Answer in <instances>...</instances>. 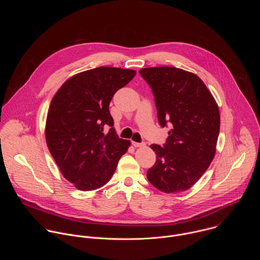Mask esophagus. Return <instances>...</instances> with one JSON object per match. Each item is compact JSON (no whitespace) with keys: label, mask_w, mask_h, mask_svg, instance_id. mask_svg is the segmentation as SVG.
<instances>
[{"label":"esophagus","mask_w":260,"mask_h":260,"mask_svg":"<svg viewBox=\"0 0 260 260\" xmlns=\"http://www.w3.org/2000/svg\"><path fill=\"white\" fill-rule=\"evenodd\" d=\"M133 145L135 146V147H145L146 146V144L145 143H138V142H133Z\"/></svg>","instance_id":"obj_1"}]
</instances>
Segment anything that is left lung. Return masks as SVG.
Segmentation results:
<instances>
[{
    "mask_svg": "<svg viewBox=\"0 0 260 260\" xmlns=\"http://www.w3.org/2000/svg\"><path fill=\"white\" fill-rule=\"evenodd\" d=\"M141 76L154 95L161 127L172 129L156 153L147 178L158 190L176 193L189 189L212 162L220 129L219 109L212 93L196 74L174 67L145 68Z\"/></svg>",
    "mask_w": 260,
    "mask_h": 260,
    "instance_id": "left-lung-1",
    "label": "left lung"
}]
</instances>
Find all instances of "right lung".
Masks as SVG:
<instances>
[{"mask_svg": "<svg viewBox=\"0 0 260 260\" xmlns=\"http://www.w3.org/2000/svg\"><path fill=\"white\" fill-rule=\"evenodd\" d=\"M135 75L136 71L120 68L88 70L68 79L50 103L48 149L63 177L79 190L104 186L127 150L131 142L116 135L109 105Z\"/></svg>", "mask_w": 260, "mask_h": 260, "instance_id": "obj_1", "label": "right lung"}]
</instances>
